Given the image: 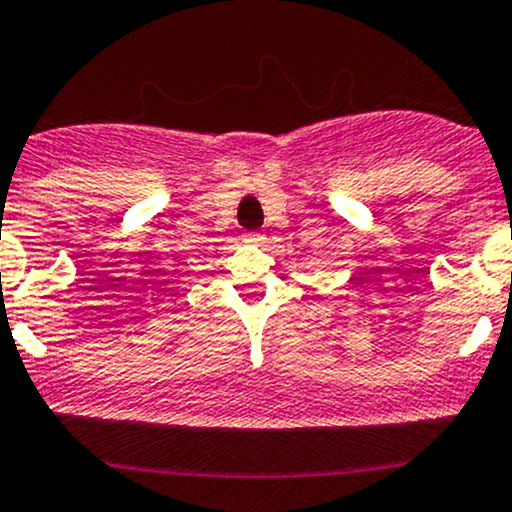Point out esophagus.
Here are the masks:
<instances>
[{
	"instance_id": "esophagus-1",
	"label": "esophagus",
	"mask_w": 512,
	"mask_h": 512,
	"mask_svg": "<svg viewBox=\"0 0 512 512\" xmlns=\"http://www.w3.org/2000/svg\"><path fill=\"white\" fill-rule=\"evenodd\" d=\"M245 242H247V245H262V242H265V235H260V233H247V235H245Z\"/></svg>"
}]
</instances>
